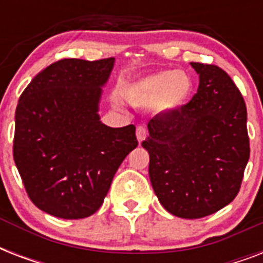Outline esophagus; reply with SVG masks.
I'll return each instance as SVG.
<instances>
[{"instance_id":"1","label":"esophagus","mask_w":263,"mask_h":263,"mask_svg":"<svg viewBox=\"0 0 263 263\" xmlns=\"http://www.w3.org/2000/svg\"><path fill=\"white\" fill-rule=\"evenodd\" d=\"M147 136V128L144 127V125H138L136 127V138L139 142L144 140V138Z\"/></svg>"}]
</instances>
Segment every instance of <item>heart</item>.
Returning <instances> with one entry per match:
<instances>
[{"instance_id": "b5f03b06", "label": "heart", "mask_w": 263, "mask_h": 263, "mask_svg": "<svg viewBox=\"0 0 263 263\" xmlns=\"http://www.w3.org/2000/svg\"><path fill=\"white\" fill-rule=\"evenodd\" d=\"M191 91V78L185 72L161 71L131 86L125 97L136 106L153 105L157 113H171L187 102Z\"/></svg>"}]
</instances>
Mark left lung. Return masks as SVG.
<instances>
[{"label":"left lung","mask_w":263,"mask_h":263,"mask_svg":"<svg viewBox=\"0 0 263 263\" xmlns=\"http://www.w3.org/2000/svg\"><path fill=\"white\" fill-rule=\"evenodd\" d=\"M199 86L191 101L148 121L142 142L158 200L181 218H202L232 202L250 158L247 107L231 76L191 63Z\"/></svg>","instance_id":"8db88e82"}]
</instances>
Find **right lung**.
Wrapping results in <instances>:
<instances>
[{"instance_id":"add662e5","label":"right lung","mask_w":263,"mask_h":263,"mask_svg":"<svg viewBox=\"0 0 263 263\" xmlns=\"http://www.w3.org/2000/svg\"><path fill=\"white\" fill-rule=\"evenodd\" d=\"M115 59H63L39 72L18 98L13 160L27 195L51 216L94 214L124 158L138 146L135 125L99 121L101 87Z\"/></svg>"}]
</instances>
